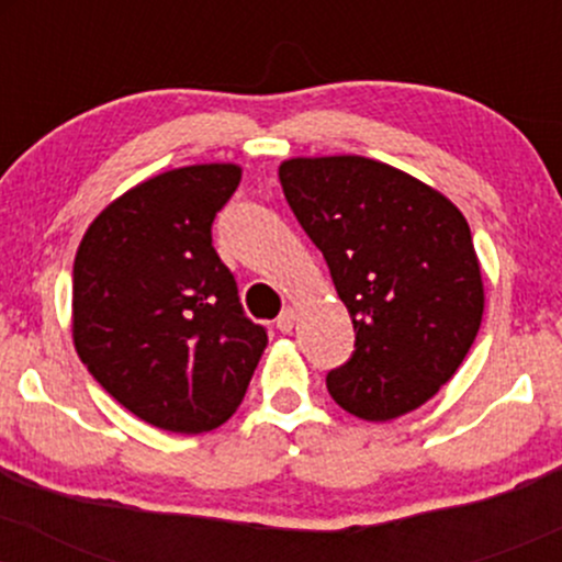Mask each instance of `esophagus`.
I'll return each mask as SVG.
<instances>
[{
  "instance_id": "34e87169",
  "label": "esophagus",
  "mask_w": 562,
  "mask_h": 562,
  "mask_svg": "<svg viewBox=\"0 0 562 562\" xmlns=\"http://www.w3.org/2000/svg\"><path fill=\"white\" fill-rule=\"evenodd\" d=\"M293 325H295V312H293V308H285V312H282L280 314V317H277V330H280V333H290V330H293Z\"/></svg>"
}]
</instances>
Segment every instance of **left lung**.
<instances>
[{
	"label": "left lung",
	"mask_w": 562,
	"mask_h": 562,
	"mask_svg": "<svg viewBox=\"0 0 562 562\" xmlns=\"http://www.w3.org/2000/svg\"><path fill=\"white\" fill-rule=\"evenodd\" d=\"M280 182L357 333L351 359L327 375L335 404L367 423L423 406L468 357L483 319L481 263L462 211L364 156L288 158Z\"/></svg>",
	"instance_id": "8db88e82"
}]
</instances>
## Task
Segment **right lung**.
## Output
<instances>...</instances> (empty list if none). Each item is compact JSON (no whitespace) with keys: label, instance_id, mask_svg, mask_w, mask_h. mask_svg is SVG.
I'll use <instances>...</instances> for the list:
<instances>
[{"label":"right lung","instance_id":"1","mask_svg":"<svg viewBox=\"0 0 562 562\" xmlns=\"http://www.w3.org/2000/svg\"><path fill=\"white\" fill-rule=\"evenodd\" d=\"M240 177L237 164H195L145 179L76 250V353L115 402L171 434L227 423L269 340L211 245Z\"/></svg>","mask_w":562,"mask_h":562}]
</instances>
